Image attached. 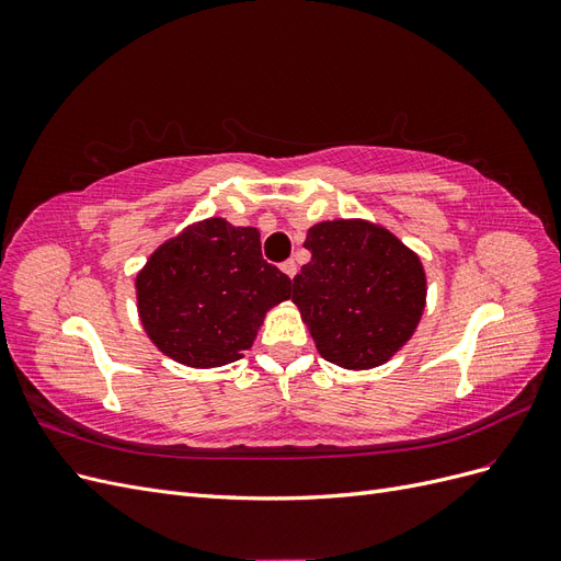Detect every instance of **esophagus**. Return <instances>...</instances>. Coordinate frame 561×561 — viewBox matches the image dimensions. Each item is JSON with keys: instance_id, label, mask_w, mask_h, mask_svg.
Returning <instances> with one entry per match:
<instances>
[{"instance_id": "1", "label": "esophagus", "mask_w": 561, "mask_h": 561, "mask_svg": "<svg viewBox=\"0 0 561 561\" xmlns=\"http://www.w3.org/2000/svg\"><path fill=\"white\" fill-rule=\"evenodd\" d=\"M280 268H283V274H285V276H290V278H295V276H297V262H295V260H287V262H283V264H280Z\"/></svg>"}]
</instances>
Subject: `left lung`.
I'll return each instance as SVG.
<instances>
[{
  "mask_svg": "<svg viewBox=\"0 0 561 561\" xmlns=\"http://www.w3.org/2000/svg\"><path fill=\"white\" fill-rule=\"evenodd\" d=\"M304 248L311 262L293 280V301L322 358L344 369L393 358L426 309L419 254L367 219L318 222Z\"/></svg>",
  "mask_w": 561,
  "mask_h": 561,
  "instance_id": "left-lung-1",
  "label": "left lung"
}]
</instances>
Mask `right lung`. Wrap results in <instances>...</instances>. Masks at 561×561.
Masks as SVG:
<instances>
[{"label":"right lung","mask_w":561,"mask_h":561,"mask_svg":"<svg viewBox=\"0 0 561 561\" xmlns=\"http://www.w3.org/2000/svg\"><path fill=\"white\" fill-rule=\"evenodd\" d=\"M290 287L262 260L260 231L225 217L201 219L161 243L135 278L147 336L168 358L201 369L243 358Z\"/></svg>","instance_id":"obj_1"}]
</instances>
